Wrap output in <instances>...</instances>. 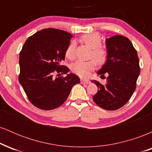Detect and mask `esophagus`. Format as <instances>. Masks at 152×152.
<instances>
[{
  "label": "esophagus",
  "instance_id": "34e87169",
  "mask_svg": "<svg viewBox=\"0 0 152 152\" xmlns=\"http://www.w3.org/2000/svg\"><path fill=\"white\" fill-rule=\"evenodd\" d=\"M81 83H90L91 81H89V80L81 79Z\"/></svg>",
  "mask_w": 152,
  "mask_h": 152
}]
</instances>
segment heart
Returning a JSON list of instances; mask_svg holds the SVG:
<instances>
[{
    "label": "heart",
    "instance_id": "1",
    "mask_svg": "<svg viewBox=\"0 0 152 152\" xmlns=\"http://www.w3.org/2000/svg\"><path fill=\"white\" fill-rule=\"evenodd\" d=\"M81 41L85 44L92 48L91 57L95 59L83 61H77L71 64V69L74 74L82 78H86L89 76L91 72L94 70L96 66V62L99 65H103L108 59V52L105 48L102 47V37L97 33L86 34L81 36ZM76 53V43L71 41L66 48L65 56L67 58L73 60L75 58Z\"/></svg>",
    "mask_w": 152,
    "mask_h": 152
}]
</instances>
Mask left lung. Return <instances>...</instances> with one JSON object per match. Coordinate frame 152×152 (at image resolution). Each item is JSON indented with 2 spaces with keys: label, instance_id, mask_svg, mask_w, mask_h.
<instances>
[{
  "label": "left lung",
  "instance_id": "left-lung-1",
  "mask_svg": "<svg viewBox=\"0 0 152 152\" xmlns=\"http://www.w3.org/2000/svg\"><path fill=\"white\" fill-rule=\"evenodd\" d=\"M106 43L108 59L97 74L102 78H105V73L108 77L104 85L92 81L99 88L93 100L102 109L114 111L124 106L136 89L140 74L139 60L128 38L117 35L106 38Z\"/></svg>",
  "mask_w": 152,
  "mask_h": 152
}]
</instances>
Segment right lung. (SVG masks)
Returning a JSON list of instances; mask_svg holds the SVG:
<instances>
[{
	"label": "right lung",
	"mask_w": 152,
	"mask_h": 152,
	"mask_svg": "<svg viewBox=\"0 0 152 152\" xmlns=\"http://www.w3.org/2000/svg\"><path fill=\"white\" fill-rule=\"evenodd\" d=\"M72 35L56 28H45L30 36L20 52L18 80L33 105L42 110L61 106L79 77L61 65Z\"/></svg>",
	"instance_id": "add662e5"
}]
</instances>
